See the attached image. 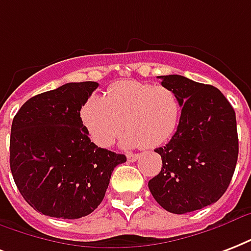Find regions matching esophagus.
Listing matches in <instances>:
<instances>
[{
	"mask_svg": "<svg viewBox=\"0 0 251 251\" xmlns=\"http://www.w3.org/2000/svg\"><path fill=\"white\" fill-rule=\"evenodd\" d=\"M138 158H139V154H131V152L127 154V160H129V162H135Z\"/></svg>",
	"mask_w": 251,
	"mask_h": 251,
	"instance_id": "1",
	"label": "esophagus"
}]
</instances>
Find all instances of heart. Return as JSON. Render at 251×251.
<instances>
[{
    "label": "heart",
    "mask_w": 251,
    "mask_h": 251,
    "mask_svg": "<svg viewBox=\"0 0 251 251\" xmlns=\"http://www.w3.org/2000/svg\"><path fill=\"white\" fill-rule=\"evenodd\" d=\"M181 105L175 92L139 81H120L105 97L93 96L81 109V120L92 141L109 147L126 134L125 146L146 149L162 146L176 131Z\"/></svg>",
    "instance_id": "1"
}]
</instances>
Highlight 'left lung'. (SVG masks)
Masks as SVG:
<instances>
[{"instance_id":"1","label":"left lung","mask_w":251,"mask_h":251,"mask_svg":"<svg viewBox=\"0 0 251 251\" xmlns=\"http://www.w3.org/2000/svg\"><path fill=\"white\" fill-rule=\"evenodd\" d=\"M158 77L177 95L181 114L170 142L155 150L163 164L149 188L162 208L183 215L216 202L229 187L238 158L236 112L213 85Z\"/></svg>"}]
</instances>
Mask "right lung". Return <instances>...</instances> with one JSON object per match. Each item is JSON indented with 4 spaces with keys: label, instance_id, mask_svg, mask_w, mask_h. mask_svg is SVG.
I'll use <instances>...</instances> for the list:
<instances>
[{
    "label": "right lung",
    "instance_id": "add662e5",
    "mask_svg": "<svg viewBox=\"0 0 251 251\" xmlns=\"http://www.w3.org/2000/svg\"><path fill=\"white\" fill-rule=\"evenodd\" d=\"M99 87L67 83L31 97L15 114L10 134V170L24 199L36 212L75 220L100 205L112 172L124 154L97 147L80 110Z\"/></svg>",
    "mask_w": 251,
    "mask_h": 251
}]
</instances>
